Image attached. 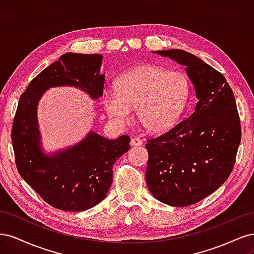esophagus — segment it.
<instances>
[{"instance_id": "esophagus-1", "label": "esophagus", "mask_w": 254, "mask_h": 254, "mask_svg": "<svg viewBox=\"0 0 254 254\" xmlns=\"http://www.w3.org/2000/svg\"><path fill=\"white\" fill-rule=\"evenodd\" d=\"M130 144H131V146H141L143 142L140 139H137V137H132L131 141H130Z\"/></svg>"}]
</instances>
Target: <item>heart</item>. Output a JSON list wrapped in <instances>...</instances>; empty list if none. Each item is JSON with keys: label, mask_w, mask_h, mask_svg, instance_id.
<instances>
[{"label": "heart", "mask_w": 254, "mask_h": 254, "mask_svg": "<svg viewBox=\"0 0 254 254\" xmlns=\"http://www.w3.org/2000/svg\"><path fill=\"white\" fill-rule=\"evenodd\" d=\"M115 91H105L102 103L107 115L123 125L137 107V118L150 132H161L179 120L190 96V82L181 72L145 65L122 74Z\"/></svg>", "instance_id": "1"}]
</instances>
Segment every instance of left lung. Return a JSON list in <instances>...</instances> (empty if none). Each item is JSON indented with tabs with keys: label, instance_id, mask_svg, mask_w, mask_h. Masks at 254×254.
<instances>
[{
	"label": "left lung",
	"instance_id": "left-lung-1",
	"mask_svg": "<svg viewBox=\"0 0 254 254\" xmlns=\"http://www.w3.org/2000/svg\"><path fill=\"white\" fill-rule=\"evenodd\" d=\"M153 53L187 66L198 103L189 118L147 140L146 182L161 202L188 206L212 194L231 174L242 139L240 115L220 72L183 50Z\"/></svg>",
	"mask_w": 254,
	"mask_h": 254
}]
</instances>
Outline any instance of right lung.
I'll use <instances>...</instances> for the list:
<instances>
[{
  "label": "right lung",
  "mask_w": 254,
  "mask_h": 254,
  "mask_svg": "<svg viewBox=\"0 0 254 254\" xmlns=\"http://www.w3.org/2000/svg\"><path fill=\"white\" fill-rule=\"evenodd\" d=\"M102 55L66 53L29 82L23 92L12 122L11 141L17 170L30 188L50 205L79 212L95 206L107 196L113 178V164L130 148V137L108 140L95 132L54 156L40 148L37 105L45 90L74 86L92 98L104 92L99 74Z\"/></svg>",
  "instance_id": "obj_1"
}]
</instances>
